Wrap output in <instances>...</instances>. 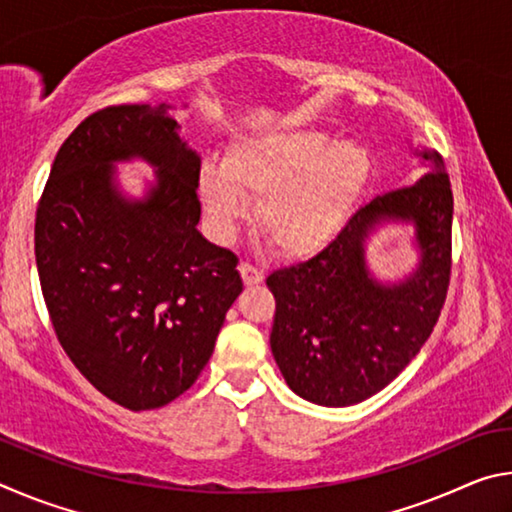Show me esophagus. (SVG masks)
I'll return each instance as SVG.
<instances>
[{"label":"esophagus","mask_w":512,"mask_h":512,"mask_svg":"<svg viewBox=\"0 0 512 512\" xmlns=\"http://www.w3.org/2000/svg\"><path fill=\"white\" fill-rule=\"evenodd\" d=\"M239 273H241V280H244L246 287H255V284L264 282V273L259 271L257 266L248 264V262H241L239 264Z\"/></svg>","instance_id":"1"}]
</instances>
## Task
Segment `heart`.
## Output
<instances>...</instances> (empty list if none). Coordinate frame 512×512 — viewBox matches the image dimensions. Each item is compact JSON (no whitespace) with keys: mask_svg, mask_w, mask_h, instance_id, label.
<instances>
[{"mask_svg":"<svg viewBox=\"0 0 512 512\" xmlns=\"http://www.w3.org/2000/svg\"><path fill=\"white\" fill-rule=\"evenodd\" d=\"M370 155L354 140L314 128L244 135L221 167L201 173V203L212 230L230 237L257 203V228L287 259H309L334 244L366 192Z\"/></svg>","mask_w":512,"mask_h":512,"instance_id":"heart-1","label":"heart"}]
</instances>
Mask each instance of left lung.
Wrapping results in <instances>:
<instances>
[{
  "label": "left lung",
  "instance_id": "left-lung-1",
  "mask_svg": "<svg viewBox=\"0 0 512 512\" xmlns=\"http://www.w3.org/2000/svg\"><path fill=\"white\" fill-rule=\"evenodd\" d=\"M429 171L372 198L323 253L266 277L275 296L271 350L289 388L320 406H352L386 388L433 332L452 271L454 196L443 158L415 151ZM388 222L414 225L419 264L381 283L367 241Z\"/></svg>",
  "mask_w": 512,
  "mask_h": 512
}]
</instances>
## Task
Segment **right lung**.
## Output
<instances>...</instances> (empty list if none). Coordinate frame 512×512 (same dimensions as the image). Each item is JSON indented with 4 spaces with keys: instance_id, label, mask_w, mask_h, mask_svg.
<instances>
[{
    "instance_id": "1",
    "label": "right lung",
    "mask_w": 512,
    "mask_h": 512,
    "mask_svg": "<svg viewBox=\"0 0 512 512\" xmlns=\"http://www.w3.org/2000/svg\"><path fill=\"white\" fill-rule=\"evenodd\" d=\"M160 106H110L67 137L36 214L49 318L81 375L131 411L176 400L207 366L232 302L237 262L198 232L201 155ZM142 159L156 180L120 192L114 164Z\"/></svg>"
}]
</instances>
